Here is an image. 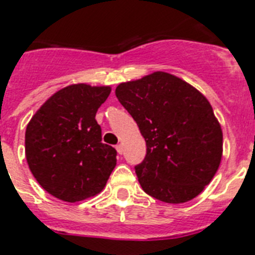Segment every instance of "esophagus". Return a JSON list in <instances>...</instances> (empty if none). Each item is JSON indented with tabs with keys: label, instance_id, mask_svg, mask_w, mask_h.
<instances>
[{
	"label": "esophagus",
	"instance_id": "esophagus-1",
	"mask_svg": "<svg viewBox=\"0 0 255 255\" xmlns=\"http://www.w3.org/2000/svg\"><path fill=\"white\" fill-rule=\"evenodd\" d=\"M115 149H117V151H118L119 154H122V152H123V145H122V143H118V145L115 146Z\"/></svg>",
	"mask_w": 255,
	"mask_h": 255
}]
</instances>
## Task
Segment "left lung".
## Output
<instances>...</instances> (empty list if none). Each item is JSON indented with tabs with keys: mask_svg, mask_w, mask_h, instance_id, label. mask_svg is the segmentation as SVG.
Listing matches in <instances>:
<instances>
[{
	"mask_svg": "<svg viewBox=\"0 0 255 255\" xmlns=\"http://www.w3.org/2000/svg\"><path fill=\"white\" fill-rule=\"evenodd\" d=\"M115 95L146 141L145 159L134 167L143 191L170 204L198 196L222 158V129L209 101L164 72L121 83Z\"/></svg>",
	"mask_w": 255,
	"mask_h": 255,
	"instance_id": "8db88e82",
	"label": "left lung"
}]
</instances>
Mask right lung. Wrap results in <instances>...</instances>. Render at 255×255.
Listing matches in <instances>:
<instances>
[{
	"label": "right lung",
	"mask_w": 255,
	"mask_h": 255,
	"mask_svg": "<svg viewBox=\"0 0 255 255\" xmlns=\"http://www.w3.org/2000/svg\"><path fill=\"white\" fill-rule=\"evenodd\" d=\"M110 87L72 85L46 101L26 126L25 156L37 182L55 198L85 200L105 187L117 150L101 142L96 113Z\"/></svg>",
	"instance_id": "add662e5"
}]
</instances>
